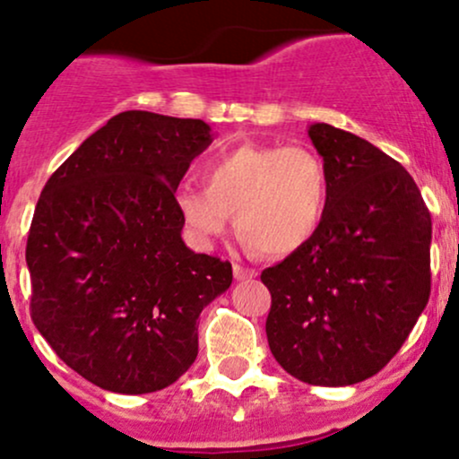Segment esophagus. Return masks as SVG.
<instances>
[{
    "label": "esophagus",
    "instance_id": "esophagus-1",
    "mask_svg": "<svg viewBox=\"0 0 459 459\" xmlns=\"http://www.w3.org/2000/svg\"><path fill=\"white\" fill-rule=\"evenodd\" d=\"M233 274H235V279H238V281H250V279H255L256 272L250 270V268H244V265L235 264L233 265Z\"/></svg>",
    "mask_w": 459,
    "mask_h": 459
}]
</instances>
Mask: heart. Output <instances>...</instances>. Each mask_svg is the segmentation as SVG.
<instances>
[{
	"label": "heart",
	"instance_id": "1",
	"mask_svg": "<svg viewBox=\"0 0 459 459\" xmlns=\"http://www.w3.org/2000/svg\"><path fill=\"white\" fill-rule=\"evenodd\" d=\"M204 187L180 185L174 209L200 248L229 229L261 255L285 256L318 233L329 204L325 160L305 145L244 143L203 165Z\"/></svg>",
	"mask_w": 459,
	"mask_h": 459
}]
</instances>
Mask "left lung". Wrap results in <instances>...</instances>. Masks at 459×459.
Returning <instances> with one entry per match:
<instances>
[{"label":"left lung","mask_w":459,"mask_h":459,"mask_svg":"<svg viewBox=\"0 0 459 459\" xmlns=\"http://www.w3.org/2000/svg\"><path fill=\"white\" fill-rule=\"evenodd\" d=\"M329 172L318 233L261 272L274 359L311 385H352L399 352L431 291V215L401 163L329 124L307 128Z\"/></svg>","instance_id":"8db88e82"}]
</instances>
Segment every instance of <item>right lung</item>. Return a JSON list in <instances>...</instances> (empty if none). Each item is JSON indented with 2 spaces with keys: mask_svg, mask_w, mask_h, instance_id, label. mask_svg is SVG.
<instances>
[{
  "mask_svg": "<svg viewBox=\"0 0 459 459\" xmlns=\"http://www.w3.org/2000/svg\"><path fill=\"white\" fill-rule=\"evenodd\" d=\"M213 141L203 119L126 110L49 176L28 235L32 320L80 377L117 394L172 385L233 268L185 246L174 191Z\"/></svg>",
  "mask_w": 459,
  "mask_h": 459,
  "instance_id": "right-lung-1",
  "label": "right lung"
}]
</instances>
